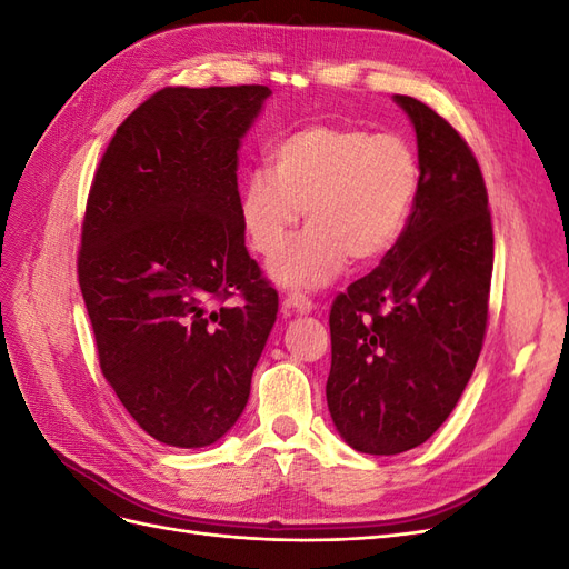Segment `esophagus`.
<instances>
[{"instance_id": "1", "label": "esophagus", "mask_w": 569, "mask_h": 569, "mask_svg": "<svg viewBox=\"0 0 569 569\" xmlns=\"http://www.w3.org/2000/svg\"><path fill=\"white\" fill-rule=\"evenodd\" d=\"M284 306L291 308V311H297V313H311L313 311V301L303 297V295H287Z\"/></svg>"}]
</instances>
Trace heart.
<instances>
[{
    "label": "heart",
    "mask_w": 569,
    "mask_h": 569,
    "mask_svg": "<svg viewBox=\"0 0 569 569\" xmlns=\"http://www.w3.org/2000/svg\"><path fill=\"white\" fill-rule=\"evenodd\" d=\"M270 173L253 170L239 197L249 247L270 258L300 219L309 230L270 261L284 287L316 289L353 266L385 258L408 228L420 163L399 134L358 126H303L270 149Z\"/></svg>",
    "instance_id": "1"
}]
</instances>
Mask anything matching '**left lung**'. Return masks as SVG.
<instances>
[{
    "instance_id": "obj_1",
    "label": "left lung",
    "mask_w": 569,
    "mask_h": 569,
    "mask_svg": "<svg viewBox=\"0 0 569 569\" xmlns=\"http://www.w3.org/2000/svg\"><path fill=\"white\" fill-rule=\"evenodd\" d=\"M418 134L420 194L408 228L330 308L327 408L360 453L416 449L451 416L489 322L493 226L462 134L416 97H393Z\"/></svg>"
}]
</instances>
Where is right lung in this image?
Returning a JSON list of instances; mask_svg holds the SVG:
<instances>
[{
    "label": "right lung",
    "instance_id": "obj_1",
    "mask_svg": "<svg viewBox=\"0 0 569 569\" xmlns=\"http://www.w3.org/2000/svg\"><path fill=\"white\" fill-rule=\"evenodd\" d=\"M268 94L153 92L116 128L84 206L78 282L101 375L149 437L180 449L242 416L278 318L237 187L239 140Z\"/></svg>",
    "mask_w": 569,
    "mask_h": 569
}]
</instances>
